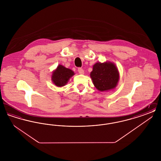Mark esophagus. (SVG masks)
<instances>
[{
  "label": "esophagus",
  "instance_id": "esophagus-1",
  "mask_svg": "<svg viewBox=\"0 0 161 161\" xmlns=\"http://www.w3.org/2000/svg\"><path fill=\"white\" fill-rule=\"evenodd\" d=\"M78 71L79 74H84V70H83V69H82V68H79L78 69Z\"/></svg>",
  "mask_w": 161,
  "mask_h": 161
}]
</instances>
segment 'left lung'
Wrapping results in <instances>:
<instances>
[{
	"label": "left lung",
	"mask_w": 161,
	"mask_h": 161,
	"mask_svg": "<svg viewBox=\"0 0 161 161\" xmlns=\"http://www.w3.org/2000/svg\"><path fill=\"white\" fill-rule=\"evenodd\" d=\"M91 77L95 87L100 91H107L116 86L119 75L117 68L110 62L97 63L93 66Z\"/></svg>",
	"instance_id": "left-lung-1"
}]
</instances>
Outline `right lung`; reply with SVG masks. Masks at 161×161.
Instances as JSON below:
<instances>
[{
    "instance_id": "add662e5",
    "label": "right lung",
    "mask_w": 161,
    "mask_h": 161,
    "mask_svg": "<svg viewBox=\"0 0 161 161\" xmlns=\"http://www.w3.org/2000/svg\"><path fill=\"white\" fill-rule=\"evenodd\" d=\"M73 75L74 73L72 70L59 65L53 73L52 80L55 86L61 87L66 84L69 78Z\"/></svg>"
}]
</instances>
